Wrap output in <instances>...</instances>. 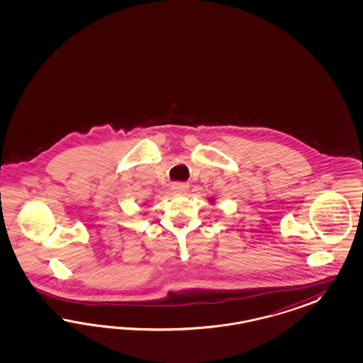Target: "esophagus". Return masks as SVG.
Masks as SVG:
<instances>
[{
    "instance_id": "esophagus-1",
    "label": "esophagus",
    "mask_w": 363,
    "mask_h": 363,
    "mask_svg": "<svg viewBox=\"0 0 363 363\" xmlns=\"http://www.w3.org/2000/svg\"><path fill=\"white\" fill-rule=\"evenodd\" d=\"M172 190L177 193V194H185L187 190H189V186H187L186 184H173L172 185Z\"/></svg>"
}]
</instances>
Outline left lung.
<instances>
[{
	"instance_id": "8db88e82",
	"label": "left lung",
	"mask_w": 363,
	"mask_h": 363,
	"mask_svg": "<svg viewBox=\"0 0 363 363\" xmlns=\"http://www.w3.org/2000/svg\"><path fill=\"white\" fill-rule=\"evenodd\" d=\"M210 203H214V198H209Z\"/></svg>"
}]
</instances>
